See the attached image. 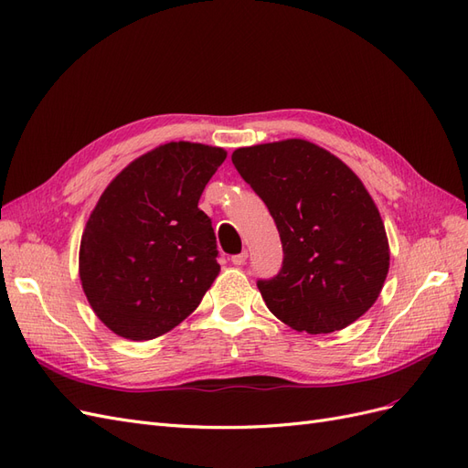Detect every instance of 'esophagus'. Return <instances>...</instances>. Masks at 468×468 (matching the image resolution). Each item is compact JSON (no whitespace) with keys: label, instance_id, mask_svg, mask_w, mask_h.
<instances>
[{"label":"esophagus","instance_id":"34e87169","mask_svg":"<svg viewBox=\"0 0 468 468\" xmlns=\"http://www.w3.org/2000/svg\"><path fill=\"white\" fill-rule=\"evenodd\" d=\"M230 260H232L234 265H244L246 260H248V251H239V253H236V256H232Z\"/></svg>","mask_w":468,"mask_h":468}]
</instances>
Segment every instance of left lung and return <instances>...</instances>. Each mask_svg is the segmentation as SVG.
Instances as JSON below:
<instances>
[{
	"label": "left lung",
	"instance_id": "1",
	"mask_svg": "<svg viewBox=\"0 0 468 468\" xmlns=\"http://www.w3.org/2000/svg\"><path fill=\"white\" fill-rule=\"evenodd\" d=\"M232 164L277 224L282 265L258 279L267 308L292 330L330 334L378 299L388 273L385 224L361 179L306 140L238 148Z\"/></svg>",
	"mask_w": 468,
	"mask_h": 468
}]
</instances>
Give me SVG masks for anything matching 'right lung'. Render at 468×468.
<instances>
[{"instance_id": "right-lung-1", "label": "right lung", "mask_w": 468, "mask_h": 468, "mask_svg": "<svg viewBox=\"0 0 468 468\" xmlns=\"http://www.w3.org/2000/svg\"><path fill=\"white\" fill-rule=\"evenodd\" d=\"M222 148L169 143L109 183L86 224L80 279L109 330L143 342L186 320L217 279V236L199 208Z\"/></svg>"}]
</instances>
